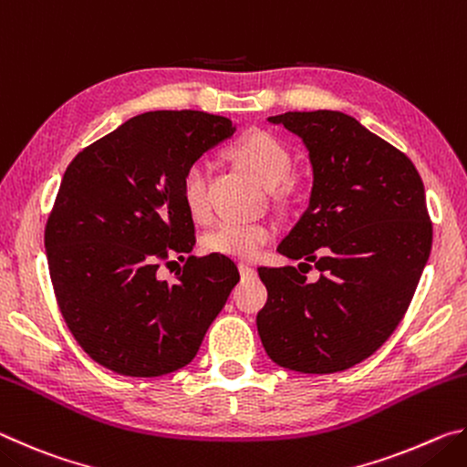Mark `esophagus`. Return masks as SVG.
Returning <instances> with one entry per match:
<instances>
[{
    "instance_id": "obj_1",
    "label": "esophagus",
    "mask_w": 467,
    "mask_h": 467,
    "mask_svg": "<svg viewBox=\"0 0 467 467\" xmlns=\"http://www.w3.org/2000/svg\"><path fill=\"white\" fill-rule=\"evenodd\" d=\"M239 272L243 278H251V275H255V270L249 264H239Z\"/></svg>"
}]
</instances>
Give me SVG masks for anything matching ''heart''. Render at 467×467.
Masks as SVG:
<instances>
[{
	"instance_id": "heart-1",
	"label": "heart",
	"mask_w": 467,
	"mask_h": 467,
	"mask_svg": "<svg viewBox=\"0 0 467 467\" xmlns=\"http://www.w3.org/2000/svg\"><path fill=\"white\" fill-rule=\"evenodd\" d=\"M233 158L247 169L259 183L267 189L278 187L288 177L292 158L288 148L270 133H251L233 148ZM183 203L195 223H205L212 208L208 200V172L202 162H193L185 171L181 183ZM274 236V228L265 223H239V220H224L203 236V247L210 253L233 259H255L264 244Z\"/></svg>"
}]
</instances>
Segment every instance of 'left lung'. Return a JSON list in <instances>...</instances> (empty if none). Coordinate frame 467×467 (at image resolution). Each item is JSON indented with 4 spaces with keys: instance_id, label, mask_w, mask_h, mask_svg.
Instances as JSON below:
<instances>
[{
    "instance_id": "8db88e82",
    "label": "left lung",
    "mask_w": 467,
    "mask_h": 467,
    "mask_svg": "<svg viewBox=\"0 0 467 467\" xmlns=\"http://www.w3.org/2000/svg\"><path fill=\"white\" fill-rule=\"evenodd\" d=\"M267 121L303 140L313 167L309 205L278 251L322 275L306 283L299 265L259 267L267 303L257 331L275 365L337 373L377 352L404 319L432 244L424 185L404 152L339 110Z\"/></svg>"
}]
</instances>
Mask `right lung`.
I'll use <instances>...</instances> for the list:
<instances>
[{
  "instance_id": "obj_1",
  "label": "right lung",
  "mask_w": 467,
  "mask_h": 467,
  "mask_svg": "<svg viewBox=\"0 0 467 467\" xmlns=\"http://www.w3.org/2000/svg\"><path fill=\"white\" fill-rule=\"evenodd\" d=\"M234 131L202 110H150L69 162L47 220V262L76 342L113 373L161 377L189 365L239 282L220 253L189 255L175 284L156 275L195 244L185 171Z\"/></svg>"
}]
</instances>
